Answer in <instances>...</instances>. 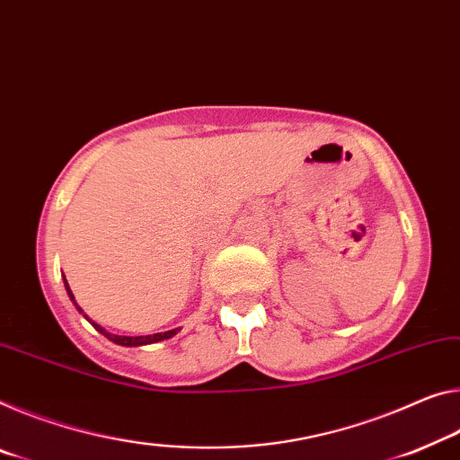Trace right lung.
<instances>
[{
	"label": "right lung",
	"mask_w": 460,
	"mask_h": 460,
	"mask_svg": "<svg viewBox=\"0 0 460 460\" xmlns=\"http://www.w3.org/2000/svg\"><path fill=\"white\" fill-rule=\"evenodd\" d=\"M63 279H65V276H63ZM65 288H67V295H69V298H71V301H73V305H75V309H77L79 313H82V315L87 319V322H90L93 327H96V332H100L102 335H106L108 340L114 341V344H119V346L137 348V346L157 344V341H164V340H170V338H173V335H176V333L180 332V327H176V330L162 332V333H153V335H116V333H111V332H106L104 327H102V325H98L96 322H92V319L87 317L85 313L82 311V307H79V305L75 303V296H73V293H71V288H69V284H67V279H65Z\"/></svg>",
	"instance_id": "1"
}]
</instances>
